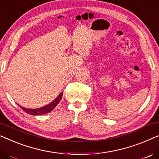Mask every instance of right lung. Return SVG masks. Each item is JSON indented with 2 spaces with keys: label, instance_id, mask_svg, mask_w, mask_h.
<instances>
[{
  "label": "right lung",
  "instance_id": "right-lung-1",
  "mask_svg": "<svg viewBox=\"0 0 159 159\" xmlns=\"http://www.w3.org/2000/svg\"><path fill=\"white\" fill-rule=\"evenodd\" d=\"M62 96H63V92H61L60 94H59L58 96H57L53 101H52V102L48 103V105L43 106V107L39 108H35V109L24 108L20 105L18 106H20V107L22 108L25 112L28 113V114L32 115V116H41V115L46 114V113L51 112V111H53L54 108H55L56 106L58 105V103L61 101V98H62Z\"/></svg>",
  "mask_w": 159,
  "mask_h": 159
}]
</instances>
